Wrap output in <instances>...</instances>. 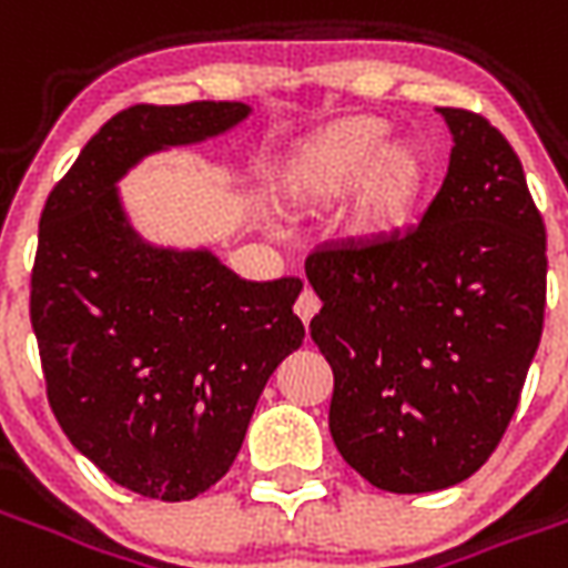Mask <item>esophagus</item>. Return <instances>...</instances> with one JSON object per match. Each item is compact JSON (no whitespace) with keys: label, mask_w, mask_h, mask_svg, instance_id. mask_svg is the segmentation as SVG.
<instances>
[{"label":"esophagus","mask_w":568,"mask_h":568,"mask_svg":"<svg viewBox=\"0 0 568 568\" xmlns=\"http://www.w3.org/2000/svg\"><path fill=\"white\" fill-rule=\"evenodd\" d=\"M295 313H297V320L304 322V325H310V320L320 313V297L313 295L310 288H304V292H301V297L295 301Z\"/></svg>","instance_id":"esophagus-1"}]
</instances>
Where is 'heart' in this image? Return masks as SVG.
Instances as JSON below:
<instances>
[{"instance_id":"heart-1","label":"heart","mask_w":568,"mask_h":568,"mask_svg":"<svg viewBox=\"0 0 568 568\" xmlns=\"http://www.w3.org/2000/svg\"><path fill=\"white\" fill-rule=\"evenodd\" d=\"M432 175V151L414 136H393V121L346 115L301 136L276 158L271 194L288 219H316L344 200L341 240L358 252H381L417 224Z\"/></svg>"}]
</instances>
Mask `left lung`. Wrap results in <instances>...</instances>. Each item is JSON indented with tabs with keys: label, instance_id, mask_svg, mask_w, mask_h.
I'll use <instances>...</instances> for the list:
<instances>
[{
	"label": "left lung",
	"instance_id": "8db88e82",
	"mask_svg": "<svg viewBox=\"0 0 568 568\" xmlns=\"http://www.w3.org/2000/svg\"><path fill=\"white\" fill-rule=\"evenodd\" d=\"M447 179L395 246L310 252V337L334 371L328 428L386 493L471 477L511 423L545 320V224L487 118L438 109Z\"/></svg>",
	"mask_w": 568,
	"mask_h": 568
}]
</instances>
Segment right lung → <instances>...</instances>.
Segmentation results:
<instances>
[{
	"label": "right lung",
	"mask_w": 568,
	"mask_h": 568,
	"mask_svg": "<svg viewBox=\"0 0 568 568\" xmlns=\"http://www.w3.org/2000/svg\"><path fill=\"white\" fill-rule=\"evenodd\" d=\"M246 103L130 105L81 149L39 222L30 320L48 402L72 447L140 496L222 480L264 383L304 344V283L240 280L206 246H158L118 182L149 154L215 140Z\"/></svg>",
	"instance_id": "1"
}]
</instances>
